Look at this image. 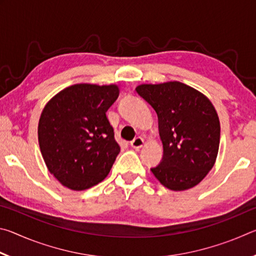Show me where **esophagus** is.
I'll use <instances>...</instances> for the list:
<instances>
[{
	"label": "esophagus",
	"mask_w": 256,
	"mask_h": 256,
	"mask_svg": "<svg viewBox=\"0 0 256 256\" xmlns=\"http://www.w3.org/2000/svg\"><path fill=\"white\" fill-rule=\"evenodd\" d=\"M144 140L142 138H140V136L136 138L131 142V146H132V148H134V149H140V148H142V146H144Z\"/></svg>",
	"instance_id": "obj_1"
}]
</instances>
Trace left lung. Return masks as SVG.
Here are the masks:
<instances>
[{
  "label": "left lung",
  "mask_w": 256,
  "mask_h": 256,
  "mask_svg": "<svg viewBox=\"0 0 256 256\" xmlns=\"http://www.w3.org/2000/svg\"><path fill=\"white\" fill-rule=\"evenodd\" d=\"M136 92L158 116L164 157L151 172L164 188L185 190L198 185L214 166L220 122L206 94L180 81L144 84Z\"/></svg>",
  "instance_id": "1"
}]
</instances>
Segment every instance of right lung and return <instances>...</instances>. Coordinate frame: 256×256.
Wrapping results in <instances>:
<instances>
[{
    "label": "right lung",
    "instance_id": "obj_1",
    "mask_svg": "<svg viewBox=\"0 0 256 256\" xmlns=\"http://www.w3.org/2000/svg\"><path fill=\"white\" fill-rule=\"evenodd\" d=\"M118 84H78L60 90L42 110L38 142L48 172L73 190H88L110 174L120 154L106 116Z\"/></svg>",
    "mask_w": 256,
    "mask_h": 256
}]
</instances>
